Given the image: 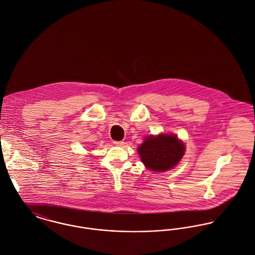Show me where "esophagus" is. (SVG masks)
Listing matches in <instances>:
<instances>
[{
	"mask_svg": "<svg viewBox=\"0 0 255 255\" xmlns=\"http://www.w3.org/2000/svg\"><path fill=\"white\" fill-rule=\"evenodd\" d=\"M114 143L115 145H117V146H122V145H124L125 142L123 141H114Z\"/></svg>",
	"mask_w": 255,
	"mask_h": 255,
	"instance_id": "obj_1",
	"label": "esophagus"
}]
</instances>
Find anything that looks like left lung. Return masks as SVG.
Returning a JSON list of instances; mask_svg holds the SVG:
<instances>
[{"label": "left lung", "instance_id": "8db88e82", "mask_svg": "<svg viewBox=\"0 0 255 255\" xmlns=\"http://www.w3.org/2000/svg\"><path fill=\"white\" fill-rule=\"evenodd\" d=\"M185 150V143L174 134L146 136L138 147L141 162L153 172L172 169L182 159Z\"/></svg>", "mask_w": 255, "mask_h": 255}]
</instances>
